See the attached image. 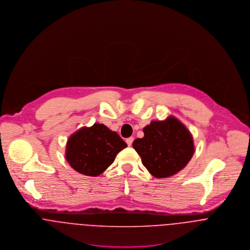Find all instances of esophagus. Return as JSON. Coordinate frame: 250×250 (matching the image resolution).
Listing matches in <instances>:
<instances>
[{
  "mask_svg": "<svg viewBox=\"0 0 250 250\" xmlns=\"http://www.w3.org/2000/svg\"><path fill=\"white\" fill-rule=\"evenodd\" d=\"M133 137H129V138L126 139V144H127V146H130L131 145H132V142H133Z\"/></svg>",
  "mask_w": 250,
  "mask_h": 250,
  "instance_id": "esophagus-1",
  "label": "esophagus"
}]
</instances>
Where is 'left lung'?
I'll list each match as a JSON object with an SVG mask.
<instances>
[{
  "label": "left lung",
  "instance_id": "obj_1",
  "mask_svg": "<svg viewBox=\"0 0 250 250\" xmlns=\"http://www.w3.org/2000/svg\"><path fill=\"white\" fill-rule=\"evenodd\" d=\"M144 137L132 146L143 165L156 178L174 175L192 159L194 139L188 128L174 116L164 121H152L144 127Z\"/></svg>",
  "mask_w": 250,
  "mask_h": 250
}]
</instances>
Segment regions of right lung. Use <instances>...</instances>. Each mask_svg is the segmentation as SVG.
<instances>
[{
  "label": "right lung",
  "instance_id": "obj_1",
  "mask_svg": "<svg viewBox=\"0 0 250 250\" xmlns=\"http://www.w3.org/2000/svg\"><path fill=\"white\" fill-rule=\"evenodd\" d=\"M126 143L117 132L104 124L83 126L67 141L65 158L75 170L87 176L102 174L126 147Z\"/></svg>",
  "mask_w": 250,
  "mask_h": 250
}]
</instances>
